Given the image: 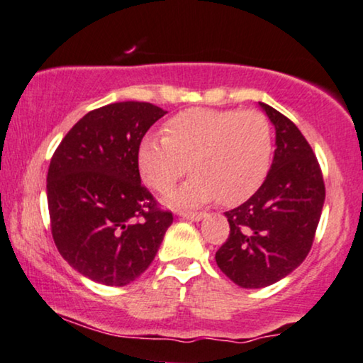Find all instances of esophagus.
<instances>
[{"label": "esophagus", "instance_id": "obj_1", "mask_svg": "<svg viewBox=\"0 0 363 363\" xmlns=\"http://www.w3.org/2000/svg\"><path fill=\"white\" fill-rule=\"evenodd\" d=\"M181 217H184V219H187V220H201V219H204L206 217V212H181V214H179Z\"/></svg>", "mask_w": 363, "mask_h": 363}]
</instances>
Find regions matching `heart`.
Here are the masks:
<instances>
[{
  "instance_id": "heart-1",
  "label": "heart",
  "mask_w": 363,
  "mask_h": 363,
  "mask_svg": "<svg viewBox=\"0 0 363 363\" xmlns=\"http://www.w3.org/2000/svg\"><path fill=\"white\" fill-rule=\"evenodd\" d=\"M164 138L147 134L138 146V167L149 187L171 191L189 162L194 174L169 194L174 207L214 199L239 204L259 189L272 161L269 119L259 111L192 108L164 124Z\"/></svg>"
}]
</instances>
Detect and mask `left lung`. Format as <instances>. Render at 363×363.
I'll return each instance as SVG.
<instances>
[{
    "mask_svg": "<svg viewBox=\"0 0 363 363\" xmlns=\"http://www.w3.org/2000/svg\"><path fill=\"white\" fill-rule=\"evenodd\" d=\"M259 104L275 128L272 166L250 199L225 212L230 232L216 252L219 269L244 289L272 286L303 262L325 201L311 144L291 119Z\"/></svg>",
    "mask_w": 363,
    "mask_h": 363,
    "instance_id": "obj_1",
    "label": "left lung"
}]
</instances>
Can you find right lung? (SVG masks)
<instances>
[{"label":"right lung","mask_w":363,"mask_h":363,"mask_svg":"<svg viewBox=\"0 0 363 363\" xmlns=\"http://www.w3.org/2000/svg\"><path fill=\"white\" fill-rule=\"evenodd\" d=\"M166 111L124 101L72 125L48 169L51 234L72 269L103 286L136 280L156 257L172 212L141 184L138 146Z\"/></svg>","instance_id":"1"}]
</instances>
